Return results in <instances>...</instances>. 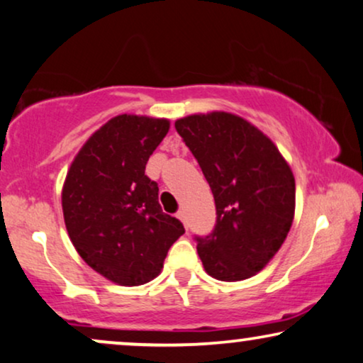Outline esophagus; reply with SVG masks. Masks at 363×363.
Segmentation results:
<instances>
[{"label": "esophagus", "mask_w": 363, "mask_h": 363, "mask_svg": "<svg viewBox=\"0 0 363 363\" xmlns=\"http://www.w3.org/2000/svg\"><path fill=\"white\" fill-rule=\"evenodd\" d=\"M177 217L179 219L182 220V224H184V227L187 229V227H189V224H187V219H186V214H184V211H179L177 212Z\"/></svg>", "instance_id": "obj_1"}]
</instances>
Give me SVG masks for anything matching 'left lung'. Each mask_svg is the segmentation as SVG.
<instances>
[{
  "label": "left lung",
  "mask_w": 363,
  "mask_h": 363,
  "mask_svg": "<svg viewBox=\"0 0 363 363\" xmlns=\"http://www.w3.org/2000/svg\"><path fill=\"white\" fill-rule=\"evenodd\" d=\"M216 201V225L196 238L206 272L235 282L279 252L296 211V179L275 144L240 116L214 111L176 121Z\"/></svg>",
  "instance_id": "obj_1"
}]
</instances>
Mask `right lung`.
Instances as JSON below:
<instances>
[{"label": "right lung", "instance_id": "right-lung-1", "mask_svg": "<svg viewBox=\"0 0 363 363\" xmlns=\"http://www.w3.org/2000/svg\"><path fill=\"white\" fill-rule=\"evenodd\" d=\"M169 131L167 119L119 114L76 154L62 186V214L77 254L124 287L161 274L171 245L184 234L162 212L159 187L144 171Z\"/></svg>", "mask_w": 363, "mask_h": 363}]
</instances>
